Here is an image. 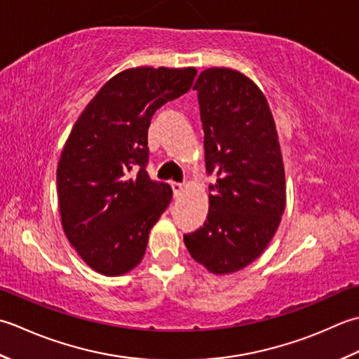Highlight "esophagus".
<instances>
[{"label":"esophagus","instance_id":"obj_1","mask_svg":"<svg viewBox=\"0 0 359 359\" xmlns=\"http://www.w3.org/2000/svg\"><path fill=\"white\" fill-rule=\"evenodd\" d=\"M172 190H173L175 198H178V196H181L182 192H184V187H182V184H180V182H172Z\"/></svg>","mask_w":359,"mask_h":359}]
</instances>
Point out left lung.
Returning <instances> with one entry per match:
<instances>
[{"instance_id":"1","label":"left lung","mask_w":359,"mask_h":359,"mask_svg":"<svg viewBox=\"0 0 359 359\" xmlns=\"http://www.w3.org/2000/svg\"><path fill=\"white\" fill-rule=\"evenodd\" d=\"M194 90L215 184L208 220L184 243L208 271L231 274L257 259L279 228L287 201L279 136L266 97L241 72L204 69Z\"/></svg>"}]
</instances>
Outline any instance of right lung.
Listing matches in <instances>:
<instances>
[{
  "mask_svg": "<svg viewBox=\"0 0 359 359\" xmlns=\"http://www.w3.org/2000/svg\"><path fill=\"white\" fill-rule=\"evenodd\" d=\"M195 68L126 69L100 88L79 116L57 167L63 231L88 266L122 276L142 260L150 229L172 200L151 181V116L186 94Z\"/></svg>",
  "mask_w": 359,
  "mask_h": 359,
  "instance_id": "right-lung-1",
  "label": "right lung"
}]
</instances>
